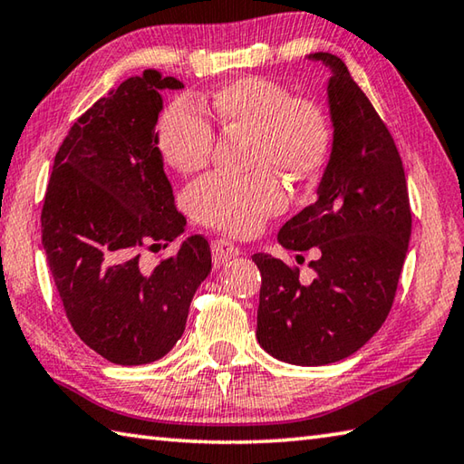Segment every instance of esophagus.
Here are the masks:
<instances>
[{"mask_svg":"<svg viewBox=\"0 0 464 464\" xmlns=\"http://www.w3.org/2000/svg\"><path fill=\"white\" fill-rule=\"evenodd\" d=\"M238 252H240V250L236 248L232 242L224 240V238H218V240L212 242V255H214L216 266L226 265V262L232 260L234 256H238Z\"/></svg>","mask_w":464,"mask_h":464,"instance_id":"1","label":"esophagus"}]
</instances>
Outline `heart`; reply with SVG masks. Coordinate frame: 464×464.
I'll return each mask as SVG.
<instances>
[{"mask_svg": "<svg viewBox=\"0 0 464 464\" xmlns=\"http://www.w3.org/2000/svg\"><path fill=\"white\" fill-rule=\"evenodd\" d=\"M218 123L250 133V178L209 176L188 189L191 216L209 228L232 236L255 234L262 222L283 212L285 189L276 169L293 181L317 176L331 150V125L311 99H293L286 86L260 76H246L222 86L212 99ZM163 160L179 173L202 169L214 147V127L191 96H178L160 119Z\"/></svg>", "mask_w": 464, "mask_h": 464, "instance_id": "heart-1", "label": "heart"}]
</instances>
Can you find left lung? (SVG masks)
Segmentation results:
<instances>
[{
	"mask_svg": "<svg viewBox=\"0 0 464 464\" xmlns=\"http://www.w3.org/2000/svg\"><path fill=\"white\" fill-rule=\"evenodd\" d=\"M331 68L327 99L334 147L317 199L288 220L286 250H319L314 278L270 255L252 256L262 275L256 339L266 353L295 365L345 360L373 337L394 303L412 212L400 153L388 127L343 60L314 52Z\"/></svg>",
	"mask_w": 464,
	"mask_h": 464,
	"instance_id": "1",
	"label": "left lung"
}]
</instances>
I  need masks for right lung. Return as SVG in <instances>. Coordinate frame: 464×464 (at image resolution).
Listing matches in <instances>:
<instances>
[{"mask_svg":"<svg viewBox=\"0 0 464 464\" xmlns=\"http://www.w3.org/2000/svg\"><path fill=\"white\" fill-rule=\"evenodd\" d=\"M178 89V78L145 70L96 101L60 145L44 198L42 246L66 317L117 365L169 353L212 270L199 234L155 268L139 262L141 248L173 242L186 228L155 133L161 92Z\"/></svg>","mask_w":464,"mask_h":464,"instance_id":"right-lung-1","label":"right lung"}]
</instances>
